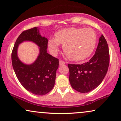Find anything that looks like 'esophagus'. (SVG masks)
I'll list each match as a JSON object with an SVG mask.
<instances>
[{
  "mask_svg": "<svg viewBox=\"0 0 121 121\" xmlns=\"http://www.w3.org/2000/svg\"><path fill=\"white\" fill-rule=\"evenodd\" d=\"M65 64V62L63 60H60L59 61V65H64Z\"/></svg>",
  "mask_w": 121,
  "mask_h": 121,
  "instance_id": "obj_1",
  "label": "esophagus"
}]
</instances>
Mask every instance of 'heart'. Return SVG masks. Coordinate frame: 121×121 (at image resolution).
Listing matches in <instances>:
<instances>
[{
	"instance_id": "b5f03b06",
	"label": "heart",
	"mask_w": 121,
	"mask_h": 121,
	"mask_svg": "<svg viewBox=\"0 0 121 121\" xmlns=\"http://www.w3.org/2000/svg\"><path fill=\"white\" fill-rule=\"evenodd\" d=\"M97 42L96 33L90 28H70L58 31L55 39H51L48 48L53 55L57 54L60 44L64 45V50L70 59L83 60L93 52Z\"/></svg>"
}]
</instances>
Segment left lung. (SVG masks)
<instances>
[{
  "instance_id": "1",
  "label": "left lung",
  "mask_w": 121,
  "mask_h": 121,
  "mask_svg": "<svg viewBox=\"0 0 121 121\" xmlns=\"http://www.w3.org/2000/svg\"><path fill=\"white\" fill-rule=\"evenodd\" d=\"M109 52L104 35L99 38L96 52L88 62L83 64H68L69 81L72 87L81 93H87L100 85L107 73Z\"/></svg>"
}]
</instances>
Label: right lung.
I'll return each instance as SVG.
<instances>
[{"mask_svg": "<svg viewBox=\"0 0 121 121\" xmlns=\"http://www.w3.org/2000/svg\"><path fill=\"white\" fill-rule=\"evenodd\" d=\"M25 41L33 42L40 48L38 58L31 65L22 63L17 55L18 45ZM48 44V39L41 36L39 29L34 27L21 33L12 50V65L17 79L26 90L36 95H44L52 89L59 67V59L47 52Z\"/></svg>", "mask_w": 121, "mask_h": 121, "instance_id": "1", "label": "right lung"}]
</instances>
